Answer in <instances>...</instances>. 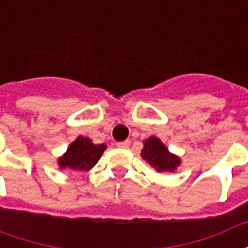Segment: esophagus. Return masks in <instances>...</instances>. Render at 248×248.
Instances as JSON below:
<instances>
[{"mask_svg":"<svg viewBox=\"0 0 248 248\" xmlns=\"http://www.w3.org/2000/svg\"><path fill=\"white\" fill-rule=\"evenodd\" d=\"M115 146L118 147V149H127L130 146V140H124V142H117Z\"/></svg>","mask_w":248,"mask_h":248,"instance_id":"1","label":"esophagus"}]
</instances>
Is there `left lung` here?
Returning <instances> with one entry per match:
<instances>
[{"instance_id": "obj_1", "label": "left lung", "mask_w": 248, "mask_h": 248, "mask_svg": "<svg viewBox=\"0 0 248 248\" xmlns=\"http://www.w3.org/2000/svg\"><path fill=\"white\" fill-rule=\"evenodd\" d=\"M140 156L158 172H174L181 166V158L170 153L166 145L154 135L143 140Z\"/></svg>"}]
</instances>
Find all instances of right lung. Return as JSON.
Here are the masks:
<instances>
[{"label":"right lung","instance_id":"obj_1","mask_svg":"<svg viewBox=\"0 0 248 248\" xmlns=\"http://www.w3.org/2000/svg\"><path fill=\"white\" fill-rule=\"evenodd\" d=\"M105 150V143L95 145L90 138L79 135L71 142L65 154L57 159V163L61 170L70 169L77 171H89L97 165Z\"/></svg>","mask_w":248,"mask_h":248}]
</instances>
